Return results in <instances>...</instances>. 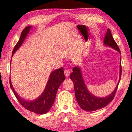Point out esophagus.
Wrapping results in <instances>:
<instances>
[{"label":"esophagus","mask_w":132,"mask_h":132,"mask_svg":"<svg viewBox=\"0 0 132 132\" xmlns=\"http://www.w3.org/2000/svg\"><path fill=\"white\" fill-rule=\"evenodd\" d=\"M64 74H65V75L66 77H69L70 75V71L68 70H65L64 71Z\"/></svg>","instance_id":"obj_1"}]
</instances>
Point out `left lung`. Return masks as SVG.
I'll return each instance as SVG.
<instances>
[{
	"label": "left lung",
	"mask_w": 132,
	"mask_h": 132,
	"mask_svg": "<svg viewBox=\"0 0 132 132\" xmlns=\"http://www.w3.org/2000/svg\"><path fill=\"white\" fill-rule=\"evenodd\" d=\"M103 43L106 46H109L116 50L120 54V49L113 38L111 30L109 29L107 30ZM72 70L73 72L71 74L70 78L74 83L75 98H76L77 102L78 103V105L81 109L88 112L95 111L105 107L113 100L115 96L119 83L121 78V74H122L121 58L120 63V77L119 82L115 90L112 92V93L105 98L96 97L93 95L89 92L84 83L80 68L78 67H75Z\"/></svg>",
	"instance_id": "left-lung-1"
}]
</instances>
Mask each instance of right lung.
Wrapping results in <instances>:
<instances>
[{
	"mask_svg": "<svg viewBox=\"0 0 132 132\" xmlns=\"http://www.w3.org/2000/svg\"><path fill=\"white\" fill-rule=\"evenodd\" d=\"M31 28V26H27L25 27L23 31L21 32L20 39L17 43L16 46H14L13 50L12 56L23 44V42L25 38L26 37L27 34L29 33L30 29ZM65 76L64 74L63 68L61 67L58 70L54 71L50 74L46 87L42 95L38 97L37 99L31 101H27L23 99L17 95V93L15 92L14 88H13L10 79V86L13 91L17 101L22 106L34 113L43 115V114H45L48 112L49 110L51 109L52 105L54 102L58 88L62 82L65 80Z\"/></svg>",
	"mask_w": 132,
	"mask_h": 132,
	"instance_id": "obj_1",
	"label": "right lung"
}]
</instances>
